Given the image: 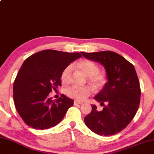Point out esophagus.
<instances>
[{
	"mask_svg": "<svg viewBox=\"0 0 154 154\" xmlns=\"http://www.w3.org/2000/svg\"><path fill=\"white\" fill-rule=\"evenodd\" d=\"M74 105H78V104H82V102L78 101V100H74Z\"/></svg>",
	"mask_w": 154,
	"mask_h": 154,
	"instance_id": "esophagus-1",
	"label": "esophagus"
}]
</instances>
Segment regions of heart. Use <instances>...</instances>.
I'll list each match as a JSON object with an SVG mask.
<instances>
[{"instance_id": "1", "label": "heart", "mask_w": 154, "mask_h": 154, "mask_svg": "<svg viewBox=\"0 0 154 154\" xmlns=\"http://www.w3.org/2000/svg\"><path fill=\"white\" fill-rule=\"evenodd\" d=\"M76 67L83 72L89 78V80L96 86L101 87L105 83L106 78L105 75L99 73V68L98 65L93 61L89 60H82L76 64ZM71 72L72 67L67 66L63 70L61 73V80L63 83H67L70 81ZM93 91V88L91 86H79L73 85L66 91L67 95L70 98H74L79 101H82L86 99Z\"/></svg>"}]
</instances>
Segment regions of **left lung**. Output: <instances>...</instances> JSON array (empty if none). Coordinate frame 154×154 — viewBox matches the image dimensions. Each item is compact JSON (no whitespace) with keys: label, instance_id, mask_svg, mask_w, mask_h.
<instances>
[{"label":"left lung","instance_id":"obj_1","mask_svg":"<svg viewBox=\"0 0 154 154\" xmlns=\"http://www.w3.org/2000/svg\"><path fill=\"white\" fill-rule=\"evenodd\" d=\"M81 54L88 60L100 63L105 68L107 82L94 99L96 105L84 118L88 128L100 136H112L121 131L134 118L140 100V88L134 65L119 54L111 51Z\"/></svg>","mask_w":154,"mask_h":154}]
</instances>
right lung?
Instances as JSON below:
<instances>
[{
	"label": "right lung",
	"mask_w": 154,
	"mask_h": 154,
	"mask_svg": "<svg viewBox=\"0 0 154 154\" xmlns=\"http://www.w3.org/2000/svg\"><path fill=\"white\" fill-rule=\"evenodd\" d=\"M81 56L77 52L48 49L24 61L14 81L13 94L16 110L27 125L47 129L63 120L74 101L63 94L58 100H52L48 95L61 86L63 70Z\"/></svg>",
	"instance_id": "obj_1"
}]
</instances>
